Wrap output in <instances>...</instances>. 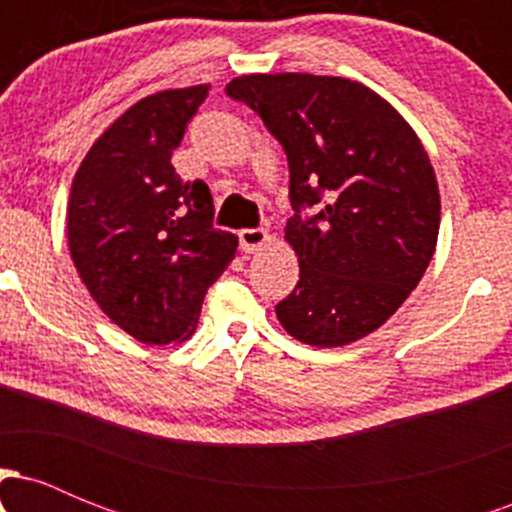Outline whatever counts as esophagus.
<instances>
[{"label":"esophagus","instance_id":"1","mask_svg":"<svg viewBox=\"0 0 512 512\" xmlns=\"http://www.w3.org/2000/svg\"><path fill=\"white\" fill-rule=\"evenodd\" d=\"M240 238V250L243 252H257L262 245L269 243V233L264 228H243L238 233Z\"/></svg>","mask_w":512,"mask_h":512}]
</instances>
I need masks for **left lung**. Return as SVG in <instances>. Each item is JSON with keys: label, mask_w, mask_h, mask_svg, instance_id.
<instances>
[{"label": "left lung", "mask_w": 512, "mask_h": 512, "mask_svg": "<svg viewBox=\"0 0 512 512\" xmlns=\"http://www.w3.org/2000/svg\"><path fill=\"white\" fill-rule=\"evenodd\" d=\"M226 93L289 158L296 214L284 233L301 274L276 305L281 327L320 349L378 330L436 252L440 195L424 144L385 98L342 76L245 74Z\"/></svg>", "instance_id": "left-lung-1"}]
</instances>
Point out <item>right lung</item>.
I'll list each match as a JSON object with an SVG mask.
<instances>
[{"mask_svg":"<svg viewBox=\"0 0 512 512\" xmlns=\"http://www.w3.org/2000/svg\"><path fill=\"white\" fill-rule=\"evenodd\" d=\"M209 86L170 88L134 103L91 146L72 182L69 252L91 298L144 344L197 327L204 293L236 257L214 228L207 182H182L170 156Z\"/></svg>","mask_w":512,"mask_h":512,"instance_id":"right-lung-1","label":"right lung"}]
</instances>
